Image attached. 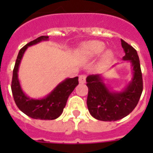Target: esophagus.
<instances>
[{
    "label": "esophagus",
    "instance_id": "esophagus-1",
    "mask_svg": "<svg viewBox=\"0 0 153 153\" xmlns=\"http://www.w3.org/2000/svg\"><path fill=\"white\" fill-rule=\"evenodd\" d=\"M86 75H83V74H81V75H79V82L80 84H84L86 82Z\"/></svg>",
    "mask_w": 153,
    "mask_h": 153
}]
</instances>
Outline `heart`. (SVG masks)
Returning <instances> with one entry per match:
<instances>
[{"label":"heart","mask_w":153,"mask_h":153,"mask_svg":"<svg viewBox=\"0 0 153 153\" xmlns=\"http://www.w3.org/2000/svg\"><path fill=\"white\" fill-rule=\"evenodd\" d=\"M105 45L101 41H89L83 44L79 48L80 55L86 58L98 56L104 51ZM114 58V52L111 50H107L102 55V61L108 62Z\"/></svg>","instance_id":"heart-1"}]
</instances>
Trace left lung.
<instances>
[{
  "instance_id": "obj_1",
  "label": "left lung",
  "mask_w": 153,
  "mask_h": 153,
  "mask_svg": "<svg viewBox=\"0 0 153 153\" xmlns=\"http://www.w3.org/2000/svg\"><path fill=\"white\" fill-rule=\"evenodd\" d=\"M121 42L125 51L122 59L130 63L133 75L126 87L120 91H114L105 82L102 74H91L86 78V104L91 116L99 121H117L128 115L137 106L142 94V74L137 52L123 39Z\"/></svg>"
}]
</instances>
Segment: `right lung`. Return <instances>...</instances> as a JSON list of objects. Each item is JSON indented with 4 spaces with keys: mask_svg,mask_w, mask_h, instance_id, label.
Listing matches in <instances>:
<instances>
[{
    "mask_svg": "<svg viewBox=\"0 0 153 153\" xmlns=\"http://www.w3.org/2000/svg\"><path fill=\"white\" fill-rule=\"evenodd\" d=\"M49 37L42 36L23 47L18 53L13 69L12 92L17 107L30 117L40 120H54L62 114L68 97L79 84V77L67 78L58 84L52 91L42 98H30L23 91L18 78L20 62L28 47L48 40Z\"/></svg>",
    "mask_w": 153,
    "mask_h": 153,
    "instance_id": "obj_1",
    "label": "right lung"
}]
</instances>
